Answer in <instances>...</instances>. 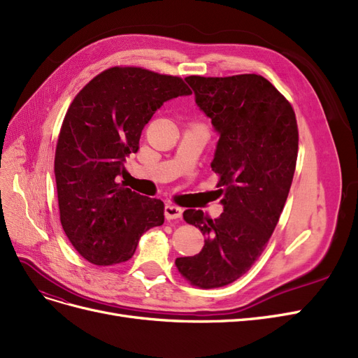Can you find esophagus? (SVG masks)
<instances>
[{"label":"esophagus","instance_id":"esophagus-1","mask_svg":"<svg viewBox=\"0 0 358 358\" xmlns=\"http://www.w3.org/2000/svg\"><path fill=\"white\" fill-rule=\"evenodd\" d=\"M181 215H182V210L180 208V206L171 205V203H168L165 206V218H166V220H176V218H180Z\"/></svg>","mask_w":358,"mask_h":358}]
</instances>
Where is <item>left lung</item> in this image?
<instances>
[{
  "mask_svg": "<svg viewBox=\"0 0 358 358\" xmlns=\"http://www.w3.org/2000/svg\"><path fill=\"white\" fill-rule=\"evenodd\" d=\"M186 82L220 134L211 168L224 210L214 220L201 210L182 213L206 239L176 266L192 285L217 288L241 278L266 248L292 187L299 131L292 103L259 74Z\"/></svg>",
  "mask_w": 358,
  "mask_h": 358,
  "instance_id": "left-lung-1",
  "label": "left lung"
}]
</instances>
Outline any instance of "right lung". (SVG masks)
<instances>
[{
	"instance_id": "right-lung-1",
	"label": "right lung",
	"mask_w": 358,
	"mask_h": 358,
	"mask_svg": "<svg viewBox=\"0 0 358 358\" xmlns=\"http://www.w3.org/2000/svg\"><path fill=\"white\" fill-rule=\"evenodd\" d=\"M190 94L181 77L111 66L73 99L57 136L55 177L64 232L87 262L129 260L141 235L164 224V202L132 192L117 177L156 110Z\"/></svg>"
}]
</instances>
